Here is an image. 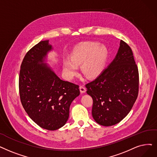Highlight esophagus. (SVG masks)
<instances>
[{
	"instance_id": "esophagus-1",
	"label": "esophagus",
	"mask_w": 157,
	"mask_h": 157,
	"mask_svg": "<svg viewBox=\"0 0 157 157\" xmlns=\"http://www.w3.org/2000/svg\"><path fill=\"white\" fill-rule=\"evenodd\" d=\"M79 90L81 93H85L86 92V88L83 85H81L79 86Z\"/></svg>"
}]
</instances>
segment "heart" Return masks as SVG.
<instances>
[{
    "mask_svg": "<svg viewBox=\"0 0 157 157\" xmlns=\"http://www.w3.org/2000/svg\"><path fill=\"white\" fill-rule=\"evenodd\" d=\"M108 52L106 47L98 42H82L74 47L71 58L63 61V71L69 78L78 74V65L88 78H96L103 72L106 65Z\"/></svg>",
    "mask_w": 157,
    "mask_h": 157,
    "instance_id": "heart-1",
    "label": "heart"
}]
</instances>
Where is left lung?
Here are the masks:
<instances>
[{"label":"left lung","instance_id":"obj_1","mask_svg":"<svg viewBox=\"0 0 157 157\" xmlns=\"http://www.w3.org/2000/svg\"><path fill=\"white\" fill-rule=\"evenodd\" d=\"M139 71L132 49L121 40L116 56L94 81L85 85L93 99L92 115L100 125L110 126L123 119L139 93Z\"/></svg>","mask_w":157,"mask_h":157}]
</instances>
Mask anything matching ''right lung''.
Masks as SVG:
<instances>
[{
	"label": "right lung",
	"mask_w": 157,
	"mask_h": 157,
	"mask_svg": "<svg viewBox=\"0 0 157 157\" xmlns=\"http://www.w3.org/2000/svg\"><path fill=\"white\" fill-rule=\"evenodd\" d=\"M49 40L41 41L26 53L20 66V101L29 117L41 128L56 130L69 119L72 101L80 94L79 85L59 79L44 63L51 51Z\"/></svg>",
	"instance_id": "right-lung-1"
}]
</instances>
